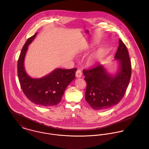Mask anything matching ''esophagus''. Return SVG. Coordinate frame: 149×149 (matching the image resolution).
<instances>
[{
  "label": "esophagus",
  "mask_w": 149,
  "mask_h": 149,
  "mask_svg": "<svg viewBox=\"0 0 149 149\" xmlns=\"http://www.w3.org/2000/svg\"><path fill=\"white\" fill-rule=\"evenodd\" d=\"M76 76L77 77V78H79V77H81L82 76V72L80 70V69H78L76 72Z\"/></svg>",
  "instance_id": "34e87169"
}]
</instances>
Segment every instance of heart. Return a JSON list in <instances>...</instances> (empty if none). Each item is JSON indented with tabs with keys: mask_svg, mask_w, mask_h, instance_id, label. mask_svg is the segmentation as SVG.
Instances as JSON below:
<instances>
[{
	"mask_svg": "<svg viewBox=\"0 0 149 149\" xmlns=\"http://www.w3.org/2000/svg\"><path fill=\"white\" fill-rule=\"evenodd\" d=\"M102 56V52L101 51H99L97 52V54L94 56V58H99Z\"/></svg>",
	"mask_w": 149,
	"mask_h": 149,
	"instance_id": "obj_1",
	"label": "heart"
}]
</instances>
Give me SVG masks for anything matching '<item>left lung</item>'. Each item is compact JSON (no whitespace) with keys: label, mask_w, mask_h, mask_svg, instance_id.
I'll use <instances>...</instances> for the list:
<instances>
[{"label":"left lung","mask_w":149,"mask_h":149,"mask_svg":"<svg viewBox=\"0 0 149 149\" xmlns=\"http://www.w3.org/2000/svg\"><path fill=\"white\" fill-rule=\"evenodd\" d=\"M114 58L118 60L120 68L114 76L109 74L100 64L83 70L87 83L86 100L95 110L107 109L118 104L128 86L131 76V63L128 51L121 39H119Z\"/></svg>","instance_id":"obj_1"}]
</instances>
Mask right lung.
I'll return each mask as SVG.
<instances>
[{"mask_svg": "<svg viewBox=\"0 0 149 149\" xmlns=\"http://www.w3.org/2000/svg\"><path fill=\"white\" fill-rule=\"evenodd\" d=\"M36 35L26 40L20 53L17 63L19 81L23 93L32 102L45 107L55 106L61 101L66 87L74 79L77 68H57L44 77H30L25 70L24 62L28 46Z\"/></svg>", "mask_w": 149, "mask_h": 149, "instance_id": "obj_1", "label": "right lung"}]
</instances>
